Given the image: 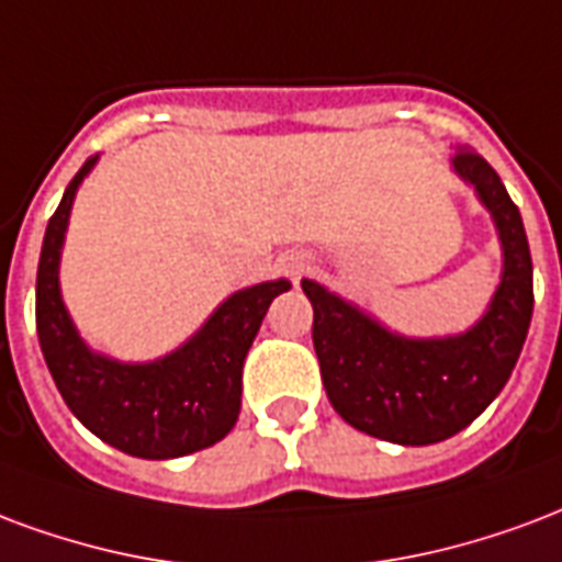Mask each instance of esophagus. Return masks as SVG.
I'll use <instances>...</instances> for the list:
<instances>
[{
	"instance_id": "esophagus-1",
	"label": "esophagus",
	"mask_w": 562,
	"mask_h": 562,
	"mask_svg": "<svg viewBox=\"0 0 562 562\" xmlns=\"http://www.w3.org/2000/svg\"><path fill=\"white\" fill-rule=\"evenodd\" d=\"M306 268H310V261H306V256H303V252H292V256H285V273H292L294 280H297V277H303V273H306Z\"/></svg>"
}]
</instances>
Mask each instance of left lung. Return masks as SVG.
Segmentation results:
<instances>
[{
  "mask_svg": "<svg viewBox=\"0 0 562 562\" xmlns=\"http://www.w3.org/2000/svg\"><path fill=\"white\" fill-rule=\"evenodd\" d=\"M452 169L488 207L503 249L501 285L471 330L411 339L322 282H301L313 303V345L330 405L348 426L402 447L438 443L471 426L513 375L533 315L525 223L501 176L471 148L456 151Z\"/></svg>",
  "mask_w": 562,
  "mask_h": 562,
  "instance_id": "left-lung-1",
  "label": "left lung"
}]
</instances>
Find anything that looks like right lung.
Masks as SVG:
<instances>
[{
	"label": "right lung",
	"mask_w": 562,
	"mask_h": 562,
	"mask_svg": "<svg viewBox=\"0 0 562 562\" xmlns=\"http://www.w3.org/2000/svg\"><path fill=\"white\" fill-rule=\"evenodd\" d=\"M98 164L89 157L49 217L37 261V342L65 405L82 426L136 459H178L232 431L240 414V372L261 318L292 282L240 289L220 303L196 334L151 363H122L91 351L70 322L59 289V261L77 187Z\"/></svg>",
	"instance_id": "right-lung-1"
}]
</instances>
